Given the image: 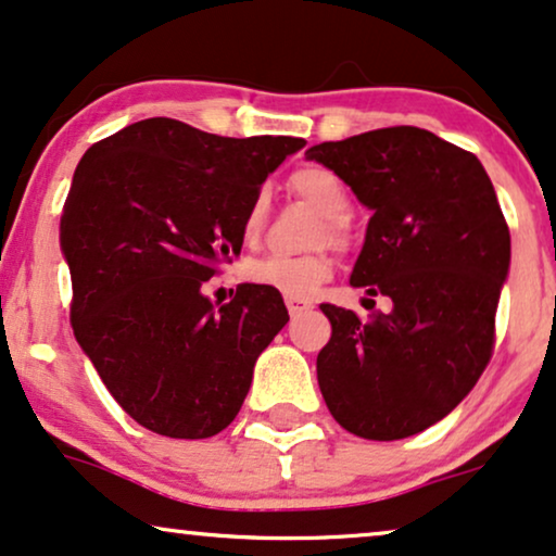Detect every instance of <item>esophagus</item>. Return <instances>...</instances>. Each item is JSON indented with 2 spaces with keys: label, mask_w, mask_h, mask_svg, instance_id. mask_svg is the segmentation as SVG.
Segmentation results:
<instances>
[{
  "label": "esophagus",
  "mask_w": 556,
  "mask_h": 556,
  "mask_svg": "<svg viewBox=\"0 0 556 556\" xmlns=\"http://www.w3.org/2000/svg\"><path fill=\"white\" fill-rule=\"evenodd\" d=\"M309 307H313V305H309V302H305V300L287 298V309H290V315H292V317H298V315H302V313H307Z\"/></svg>",
  "instance_id": "34e87169"
}]
</instances>
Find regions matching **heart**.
I'll list each match as a JSON object with an SVG mask.
<instances>
[{
    "label": "heart",
    "instance_id": "heart-1",
    "mask_svg": "<svg viewBox=\"0 0 556 556\" xmlns=\"http://www.w3.org/2000/svg\"><path fill=\"white\" fill-rule=\"evenodd\" d=\"M290 188L298 192L302 201H307L325 218L320 226V241L340 243L345 236V224L351 218V195L345 185L338 180L336 173L325 167H302L290 177ZM266 213V192L251 201L247 216H243V236L254 239L264 224ZM247 279L251 285L266 287L285 298L307 300L328 282L332 274V264L328 256H264L247 264Z\"/></svg>",
    "mask_w": 556,
    "mask_h": 556
}]
</instances>
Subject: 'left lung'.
<instances>
[{
    "mask_svg": "<svg viewBox=\"0 0 556 556\" xmlns=\"http://www.w3.org/2000/svg\"><path fill=\"white\" fill-rule=\"evenodd\" d=\"M374 213L351 285L391 313L361 320L323 305L332 325L317 383L340 427L404 440L445 419L491 361L510 233L476 154L419 127H389L309 147Z\"/></svg>",
    "mask_w": 556,
    "mask_h": 556,
    "instance_id": "1",
    "label": "left lung"
}]
</instances>
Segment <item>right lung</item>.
Returning a JSON list of instances; mask_svg holds the SVG:
<instances>
[{
	"label": "right lung",
	"instance_id": "right-lung-1",
	"mask_svg": "<svg viewBox=\"0 0 556 556\" xmlns=\"http://www.w3.org/2000/svg\"><path fill=\"white\" fill-rule=\"evenodd\" d=\"M298 137H218L154 116L96 142L61 216L71 320L101 381L139 425L203 440L239 414L256 358L285 328L282 294L203 282L241 254L243 216Z\"/></svg>",
	"mask_w": 556,
	"mask_h": 556
}]
</instances>
